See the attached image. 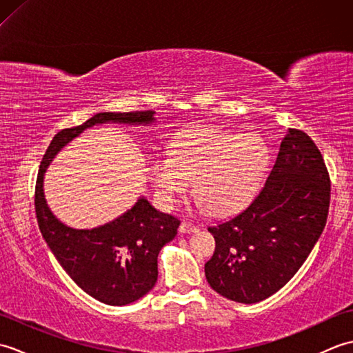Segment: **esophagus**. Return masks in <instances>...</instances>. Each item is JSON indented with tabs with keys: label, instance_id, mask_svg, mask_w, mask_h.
Instances as JSON below:
<instances>
[{
	"label": "esophagus",
	"instance_id": "1",
	"mask_svg": "<svg viewBox=\"0 0 353 353\" xmlns=\"http://www.w3.org/2000/svg\"><path fill=\"white\" fill-rule=\"evenodd\" d=\"M179 230H181V234H196V232L200 230V228L197 224H192L190 221H182L181 226H179Z\"/></svg>",
	"mask_w": 353,
	"mask_h": 353
}]
</instances>
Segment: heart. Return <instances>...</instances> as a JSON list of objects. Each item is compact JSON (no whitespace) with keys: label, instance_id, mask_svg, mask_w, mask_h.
<instances>
[{"label":"heart","instance_id":"b5f03b06","mask_svg":"<svg viewBox=\"0 0 353 353\" xmlns=\"http://www.w3.org/2000/svg\"><path fill=\"white\" fill-rule=\"evenodd\" d=\"M268 150L244 133L196 127L168 144V156H154L150 179L165 206H172L192 181L194 196L209 212L228 215L249 201L264 177Z\"/></svg>","mask_w":353,"mask_h":353}]
</instances>
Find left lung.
<instances>
[{"label":"left lung","mask_w":353,"mask_h":353,"mask_svg":"<svg viewBox=\"0 0 353 353\" xmlns=\"http://www.w3.org/2000/svg\"><path fill=\"white\" fill-rule=\"evenodd\" d=\"M331 182L323 157L302 130L288 129L267 181L244 211L208 228L215 252L205 264L208 283L238 303L279 291L326 226Z\"/></svg>","instance_id":"8db88e82"}]
</instances>
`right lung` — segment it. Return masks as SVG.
I'll use <instances>...</instances> for the list:
<instances>
[{
	"mask_svg": "<svg viewBox=\"0 0 353 353\" xmlns=\"http://www.w3.org/2000/svg\"><path fill=\"white\" fill-rule=\"evenodd\" d=\"M156 112H100L88 121L59 132L45 152L36 181L37 224L50 250L86 294L112 306L138 301L157 281V254L177 235L181 221L159 212L145 197L103 226L74 229L51 212L43 194V176L63 147L86 129L108 123L148 125Z\"/></svg>",
	"mask_w": 353,
	"mask_h": 353,
	"instance_id": "add662e5",
	"label": "right lung"
}]
</instances>
